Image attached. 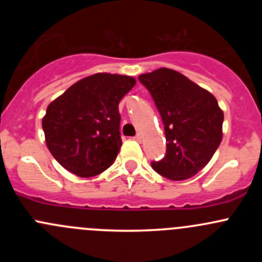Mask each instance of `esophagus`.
Segmentation results:
<instances>
[{
  "label": "esophagus",
  "mask_w": 262,
  "mask_h": 262,
  "mask_svg": "<svg viewBox=\"0 0 262 262\" xmlns=\"http://www.w3.org/2000/svg\"><path fill=\"white\" fill-rule=\"evenodd\" d=\"M134 139H136V141H138V142H142V136L138 133L136 137H134Z\"/></svg>",
  "instance_id": "1"
}]
</instances>
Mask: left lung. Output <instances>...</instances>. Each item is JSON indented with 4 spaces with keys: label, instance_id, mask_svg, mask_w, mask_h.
<instances>
[{
    "label": "left lung",
    "instance_id": "left-lung-1",
    "mask_svg": "<svg viewBox=\"0 0 262 262\" xmlns=\"http://www.w3.org/2000/svg\"><path fill=\"white\" fill-rule=\"evenodd\" d=\"M162 118L166 155L152 168L170 180L196 175L215 153L222 141L223 112L210 92L181 73L160 68L141 75Z\"/></svg>",
    "mask_w": 262,
    "mask_h": 262
}]
</instances>
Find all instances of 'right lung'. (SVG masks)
<instances>
[{
	"mask_svg": "<svg viewBox=\"0 0 262 262\" xmlns=\"http://www.w3.org/2000/svg\"><path fill=\"white\" fill-rule=\"evenodd\" d=\"M136 84L129 76L96 73L50 102L43 118L47 147L80 178L109 168L121 147L119 102Z\"/></svg>",
	"mask_w": 262,
	"mask_h": 262,
	"instance_id": "add662e5",
	"label": "right lung"
}]
</instances>
